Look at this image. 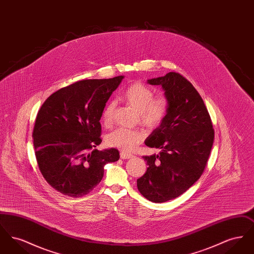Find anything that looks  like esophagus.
<instances>
[{
    "mask_svg": "<svg viewBox=\"0 0 254 254\" xmlns=\"http://www.w3.org/2000/svg\"><path fill=\"white\" fill-rule=\"evenodd\" d=\"M120 157L122 159H130V158H133L132 154H128V153H125V152H122L121 154H120Z\"/></svg>",
    "mask_w": 254,
    "mask_h": 254,
    "instance_id": "esophagus-1",
    "label": "esophagus"
}]
</instances>
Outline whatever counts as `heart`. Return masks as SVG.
I'll use <instances>...</instances> for the list:
<instances>
[{"mask_svg": "<svg viewBox=\"0 0 254 254\" xmlns=\"http://www.w3.org/2000/svg\"><path fill=\"white\" fill-rule=\"evenodd\" d=\"M122 99L139 112V121L148 129L159 127L167 116L169 109L167 97H154L153 90L143 84L136 83L129 85L124 91ZM115 109L116 103L114 101L106 106L102 113L104 125L109 126L112 123ZM145 137V132L142 130L118 128L108 135L107 145L118 148L125 153H129L144 141Z\"/></svg>", "mask_w": 254, "mask_h": 254, "instance_id": "1", "label": "heart"}]
</instances>
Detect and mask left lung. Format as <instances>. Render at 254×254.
Here are the masks:
<instances>
[{"instance_id":"8db88e82","label":"left lung","mask_w":254,"mask_h":254,"mask_svg":"<svg viewBox=\"0 0 254 254\" xmlns=\"http://www.w3.org/2000/svg\"><path fill=\"white\" fill-rule=\"evenodd\" d=\"M147 83L162 86L169 109L161 126L145 140L147 146L161 151L143 157L148 168L137 180V188L147 200L163 203L180 196L201 177L214 129L202 97L181 74L169 72Z\"/></svg>"}]
</instances>
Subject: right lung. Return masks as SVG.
Instances as JSON below:
<instances>
[{
	"instance_id": "obj_1",
	"label": "right lung",
	"mask_w": 254,
	"mask_h": 254,
	"mask_svg": "<svg viewBox=\"0 0 254 254\" xmlns=\"http://www.w3.org/2000/svg\"><path fill=\"white\" fill-rule=\"evenodd\" d=\"M123 79L76 82L51 94L39 110L32 134L38 167L61 193H89L103 179L105 165L119 160L116 148L95 147L102 142L103 110Z\"/></svg>"
}]
</instances>
